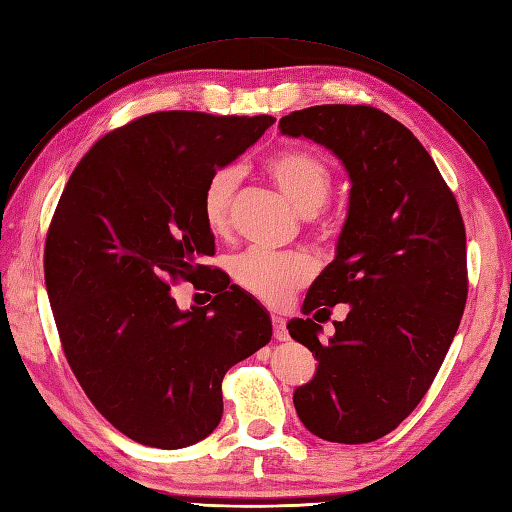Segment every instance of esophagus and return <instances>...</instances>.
I'll use <instances>...</instances> for the list:
<instances>
[{
	"mask_svg": "<svg viewBox=\"0 0 512 512\" xmlns=\"http://www.w3.org/2000/svg\"><path fill=\"white\" fill-rule=\"evenodd\" d=\"M271 323H273V339H276V341H286V339H289V330H286V323H284L282 317L273 315Z\"/></svg>",
	"mask_w": 512,
	"mask_h": 512,
	"instance_id": "obj_1",
	"label": "esophagus"
}]
</instances>
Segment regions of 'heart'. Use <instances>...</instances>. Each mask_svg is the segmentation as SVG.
<instances>
[{
  "label": "heart",
  "mask_w": 512,
  "mask_h": 512,
  "mask_svg": "<svg viewBox=\"0 0 512 512\" xmlns=\"http://www.w3.org/2000/svg\"><path fill=\"white\" fill-rule=\"evenodd\" d=\"M265 171L278 189L291 199L302 215H315L332 191V169L313 149L289 147L265 160ZM241 184L239 167H221L208 178L202 193V217L215 234L228 232L236 191ZM315 265L306 254H271L263 249L232 260V278L243 291L271 306H282L313 276Z\"/></svg>",
  "instance_id": "1"
}]
</instances>
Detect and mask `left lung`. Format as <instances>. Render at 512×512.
<instances>
[{
	"instance_id": "8db88e82",
	"label": "left lung",
	"mask_w": 512,
	"mask_h": 512,
	"mask_svg": "<svg viewBox=\"0 0 512 512\" xmlns=\"http://www.w3.org/2000/svg\"><path fill=\"white\" fill-rule=\"evenodd\" d=\"M343 162L350 208L336 256L304 299L289 334L319 360L297 386V417L319 439L369 443L389 434L428 393L467 302L465 223L434 160L400 121L373 106L326 104L280 119ZM347 303L328 344L319 314Z\"/></svg>"
}]
</instances>
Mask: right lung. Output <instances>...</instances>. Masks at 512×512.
<instances>
[{"label": "right lung", "mask_w": 512, "mask_h": 512, "mask_svg": "<svg viewBox=\"0 0 512 512\" xmlns=\"http://www.w3.org/2000/svg\"><path fill=\"white\" fill-rule=\"evenodd\" d=\"M273 121L152 112L102 136L60 195L45 286L62 350L93 406L136 443L206 439L223 415L226 371L271 341L267 310L202 265L215 254L202 193ZM178 279L214 302L180 311Z\"/></svg>", "instance_id": "1"}]
</instances>
